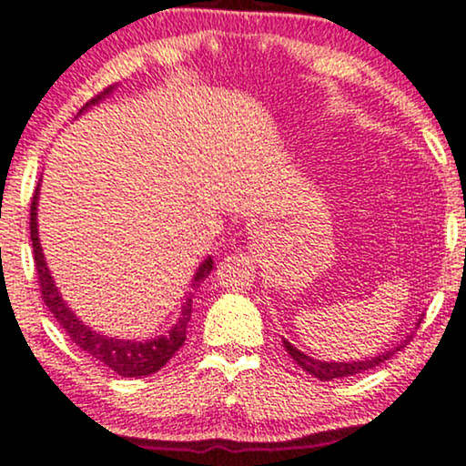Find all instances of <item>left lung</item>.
<instances>
[{
	"label": "left lung",
	"mask_w": 466,
	"mask_h": 466,
	"mask_svg": "<svg viewBox=\"0 0 466 466\" xmlns=\"http://www.w3.org/2000/svg\"><path fill=\"white\" fill-rule=\"evenodd\" d=\"M283 346H285L287 352L291 354V359H294L304 371H309L311 376L319 378V380H332V378L356 376V373H363L367 370H373V367H378L380 363H384V360L391 359L395 352H400V350L406 346V339L401 343H398L395 348L389 350V352L373 356V359H370V360H354V363H324V360H315V359H311V356L300 352V350L291 346L289 341H283Z\"/></svg>",
	"instance_id": "obj_1"
}]
</instances>
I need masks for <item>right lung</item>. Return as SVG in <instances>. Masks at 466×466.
I'll return each mask as SVG.
<instances>
[{
    "instance_id": "obj_1",
    "label": "right lung",
    "mask_w": 466,
    "mask_h": 466,
    "mask_svg": "<svg viewBox=\"0 0 466 466\" xmlns=\"http://www.w3.org/2000/svg\"><path fill=\"white\" fill-rule=\"evenodd\" d=\"M112 88H106L101 95H96L90 99L82 110H86L93 103L101 101L103 96L110 95ZM79 110V112H82ZM36 203H38V187L34 189L32 207H30V235H32V250H34V268L38 274V287H40V298L47 304V309L54 313L57 324L62 326V330L71 337V341L79 350H84L86 354L93 356L95 360H99L106 367H110L112 371H116L123 378H137V376H151V373L159 371L162 367L172 359V354L186 343V329L187 321L192 318V298H187L183 304V311L179 321L175 324L168 335H162L151 341H125V339H112L99 332L90 330L84 321L75 318L71 309L66 307L62 296L57 294L54 279H51L47 263H45L43 248L38 242V228H36ZM214 269V259L207 257L203 266L198 268L197 277H194V287H198L203 280L209 277V272Z\"/></svg>"
}]
</instances>
